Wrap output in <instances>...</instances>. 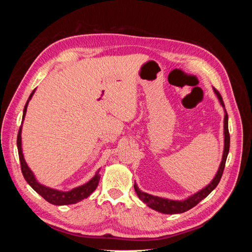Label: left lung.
I'll return each instance as SVG.
<instances>
[{
    "instance_id": "obj_1",
    "label": "left lung",
    "mask_w": 252,
    "mask_h": 252,
    "mask_svg": "<svg viewBox=\"0 0 252 252\" xmlns=\"http://www.w3.org/2000/svg\"><path fill=\"white\" fill-rule=\"evenodd\" d=\"M213 90H215V93H216V94L219 98L220 105L223 106L224 110H225V117H224V151H223L222 162H220V164L219 170L216 174V177L213 178V180L205 188L201 189L200 191H197L196 193L190 195L184 201H173V200L164 199V197H159V196L148 194L146 192H143L142 190L139 189L138 185L134 184V190H135L136 194H138L140 199L151 209H155L158 212L165 213V215H177V213H183V212H185L189 209L193 208L195 205H197L202 200H204L205 197L207 196L212 191V190L218 186V184L220 183V178H222L224 168H225L228 152H229L230 135H229V131H228V114H227V111L225 109L223 98H222V96H220V94L218 93L217 89L213 88Z\"/></svg>"
}]
</instances>
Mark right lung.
<instances>
[{
    "label": "right lung",
    "mask_w": 252,
    "mask_h": 252,
    "mask_svg": "<svg viewBox=\"0 0 252 252\" xmlns=\"http://www.w3.org/2000/svg\"><path fill=\"white\" fill-rule=\"evenodd\" d=\"M35 89L32 91V94L29 95V98L26 102V105L24 107V111H23V121H24L25 114L27 111V106L30 101V98L32 97L34 94ZM23 124V122H22ZM22 124L19 129V133H18V139H17V146H18V151H19V158H20V163H21V170L23 175H24V179L28 184L32 187L34 191H36L41 196H43L45 200L49 202L50 204L53 205H70V204H75L84 199H86L91 193H93L95 188L97 187L98 181H100L101 175L98 174V171L95 173L94 177L91 179L89 182H87L86 184H84L82 186H79L77 188H73L70 191H61V190L57 189H52L49 187L44 186L40 184L39 182L36 181L34 178V175L32 171L30 170L28 165L25 162L24 156H23L22 152V140H21V132H22Z\"/></svg>",
    "instance_id": "right-lung-1"
}]
</instances>
